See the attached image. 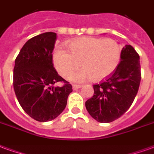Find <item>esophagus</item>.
<instances>
[{
  "mask_svg": "<svg viewBox=\"0 0 154 154\" xmlns=\"http://www.w3.org/2000/svg\"><path fill=\"white\" fill-rule=\"evenodd\" d=\"M81 85H73V89L74 90H76V89H79V88H81Z\"/></svg>",
  "mask_w": 154,
  "mask_h": 154,
  "instance_id": "1",
  "label": "esophagus"
}]
</instances>
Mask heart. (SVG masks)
I'll use <instances>...</instances> for the list:
<instances>
[{
    "label": "heart",
    "instance_id": "obj_1",
    "mask_svg": "<svg viewBox=\"0 0 154 154\" xmlns=\"http://www.w3.org/2000/svg\"><path fill=\"white\" fill-rule=\"evenodd\" d=\"M69 51L57 48L53 54V64L64 78L83 82L92 78L98 81L111 75L117 68L122 58V47L112 38L85 37L67 42Z\"/></svg>",
    "mask_w": 154,
    "mask_h": 154
}]
</instances>
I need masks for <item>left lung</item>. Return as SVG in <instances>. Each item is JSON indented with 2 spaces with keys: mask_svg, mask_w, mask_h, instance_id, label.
Here are the masks:
<instances>
[{
  "mask_svg": "<svg viewBox=\"0 0 154 154\" xmlns=\"http://www.w3.org/2000/svg\"><path fill=\"white\" fill-rule=\"evenodd\" d=\"M141 80L140 56L131 45L122 50V58L114 72L94 85V96L85 103L89 115L101 123L121 117L134 100Z\"/></svg>",
  "mask_w": 154,
  "mask_h": 154,
  "instance_id": "1",
  "label": "left lung"
}]
</instances>
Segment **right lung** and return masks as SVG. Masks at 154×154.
<instances>
[{
  "mask_svg": "<svg viewBox=\"0 0 154 154\" xmlns=\"http://www.w3.org/2000/svg\"><path fill=\"white\" fill-rule=\"evenodd\" d=\"M57 33L35 36L23 45L15 59L13 85L23 111L38 122L57 118L66 108L72 86L58 75L53 66ZM58 82L62 86L56 87Z\"/></svg>",
  "mask_w": 154,
  "mask_h": 154,
  "instance_id": "right-lung-1",
  "label": "right lung"
}]
</instances>
